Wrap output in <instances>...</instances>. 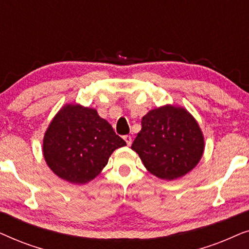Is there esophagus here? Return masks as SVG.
I'll list each match as a JSON object with an SVG mask.
<instances>
[{
	"mask_svg": "<svg viewBox=\"0 0 249 249\" xmlns=\"http://www.w3.org/2000/svg\"><path fill=\"white\" fill-rule=\"evenodd\" d=\"M124 139L125 141V142H127V145L128 146H130L131 145V142H132V137L130 135H125V136H124Z\"/></svg>",
	"mask_w": 249,
	"mask_h": 249,
	"instance_id": "1",
	"label": "esophagus"
}]
</instances>
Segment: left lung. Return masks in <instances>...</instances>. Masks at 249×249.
Returning <instances> with one entry per match:
<instances>
[{
    "label": "left lung",
    "mask_w": 249,
    "mask_h": 249,
    "mask_svg": "<svg viewBox=\"0 0 249 249\" xmlns=\"http://www.w3.org/2000/svg\"><path fill=\"white\" fill-rule=\"evenodd\" d=\"M131 148L152 175L173 180L197 165L204 152V138L188 111L166 105L142 119V130Z\"/></svg>",
    "instance_id": "8db88e82"
}]
</instances>
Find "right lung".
<instances>
[{"label": "right lung", "mask_w": 249, "mask_h": 249, "mask_svg": "<svg viewBox=\"0 0 249 249\" xmlns=\"http://www.w3.org/2000/svg\"><path fill=\"white\" fill-rule=\"evenodd\" d=\"M122 146L125 142L96 110L69 104L61 108L47 128L43 153L47 165L61 179L86 183Z\"/></svg>", "instance_id": "right-lung-1"}]
</instances>
